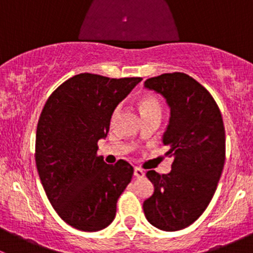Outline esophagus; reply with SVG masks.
Here are the masks:
<instances>
[{
    "label": "esophagus",
    "mask_w": 253,
    "mask_h": 253,
    "mask_svg": "<svg viewBox=\"0 0 253 253\" xmlns=\"http://www.w3.org/2000/svg\"><path fill=\"white\" fill-rule=\"evenodd\" d=\"M143 175H144V171H143L142 169H139V168H134V176H136V177H142Z\"/></svg>",
    "instance_id": "34e87169"
}]
</instances>
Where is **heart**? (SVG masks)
<instances>
[{
	"label": "heart",
	"mask_w": 253,
	"mask_h": 253,
	"mask_svg": "<svg viewBox=\"0 0 253 253\" xmlns=\"http://www.w3.org/2000/svg\"><path fill=\"white\" fill-rule=\"evenodd\" d=\"M138 105H139V109H141L143 116L148 114H153V112H159V114H162V105H160L159 101H158L155 98H153V96H144V98H142L141 100H139ZM119 111H120V106H117V108L114 110V112H112V120L119 115Z\"/></svg>",
	"instance_id": "heart-1"
}]
</instances>
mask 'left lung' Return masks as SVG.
Returning a JSON list of instances; mask_svg holds the SVG:
<instances>
[{"mask_svg": "<svg viewBox=\"0 0 253 253\" xmlns=\"http://www.w3.org/2000/svg\"><path fill=\"white\" fill-rule=\"evenodd\" d=\"M144 86L170 106L163 143L174 162L169 174L147 171L154 192L143 211L155 228L181 230L202 215L218 186L225 162L223 117L211 93L186 73H164L147 79Z\"/></svg>", "mask_w": 253, "mask_h": 253, "instance_id": "1", "label": "left lung"}]
</instances>
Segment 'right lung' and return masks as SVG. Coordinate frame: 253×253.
<instances>
[{"label": "right lung", "instance_id": "add662e5", "mask_svg": "<svg viewBox=\"0 0 253 253\" xmlns=\"http://www.w3.org/2000/svg\"><path fill=\"white\" fill-rule=\"evenodd\" d=\"M141 81L81 73L57 86L40 114L35 139L39 177L56 213L78 230L98 231L111 224L117 200L131 182L128 162L109 165L96 152L115 108Z\"/></svg>", "mask_w": 253, "mask_h": 253}]
</instances>
